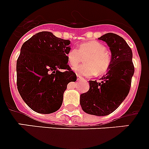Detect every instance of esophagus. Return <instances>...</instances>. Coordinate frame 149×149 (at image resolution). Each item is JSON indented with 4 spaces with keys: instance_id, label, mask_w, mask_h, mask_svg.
<instances>
[{
    "instance_id": "esophagus-1",
    "label": "esophagus",
    "mask_w": 149,
    "mask_h": 149,
    "mask_svg": "<svg viewBox=\"0 0 149 149\" xmlns=\"http://www.w3.org/2000/svg\"><path fill=\"white\" fill-rule=\"evenodd\" d=\"M78 81H82V80H84V78H83V77H82V76L78 75Z\"/></svg>"
}]
</instances>
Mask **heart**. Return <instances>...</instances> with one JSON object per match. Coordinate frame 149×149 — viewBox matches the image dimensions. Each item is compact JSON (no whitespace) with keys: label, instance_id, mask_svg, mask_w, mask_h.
<instances>
[{"label":"heart","instance_id":"heart-1","mask_svg":"<svg viewBox=\"0 0 149 149\" xmlns=\"http://www.w3.org/2000/svg\"><path fill=\"white\" fill-rule=\"evenodd\" d=\"M69 65L76 67L84 58V64L74 71L79 75H102L108 71L111 65V55L102 43L90 41L81 43L78 50L71 49L66 54Z\"/></svg>","mask_w":149,"mask_h":149}]
</instances>
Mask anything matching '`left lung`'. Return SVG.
<instances>
[{"label": "left lung", "instance_id": "1", "mask_svg": "<svg viewBox=\"0 0 149 149\" xmlns=\"http://www.w3.org/2000/svg\"><path fill=\"white\" fill-rule=\"evenodd\" d=\"M98 39L110 47V67L100 82L89 81L90 88L81 95L80 104L82 110L89 115L104 116L116 110L127 97L135 68L132 49L122 37L107 33Z\"/></svg>", "mask_w": 149, "mask_h": 149}]
</instances>
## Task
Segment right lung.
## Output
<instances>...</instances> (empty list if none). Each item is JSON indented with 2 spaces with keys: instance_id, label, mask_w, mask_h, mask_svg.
<instances>
[{
  "instance_id": "1",
  "label": "right lung",
  "mask_w": 149,
  "mask_h": 149,
  "mask_svg": "<svg viewBox=\"0 0 149 149\" xmlns=\"http://www.w3.org/2000/svg\"><path fill=\"white\" fill-rule=\"evenodd\" d=\"M70 44L52 32L41 31L22 45L17 60V86L22 99L34 111H58L68 84L77 80L68 65Z\"/></svg>"
}]
</instances>
